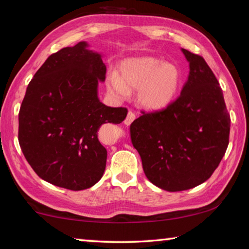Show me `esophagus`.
Listing matches in <instances>:
<instances>
[{
  "label": "esophagus",
  "mask_w": 249,
  "mask_h": 249,
  "mask_svg": "<svg viewBox=\"0 0 249 249\" xmlns=\"http://www.w3.org/2000/svg\"><path fill=\"white\" fill-rule=\"evenodd\" d=\"M135 119H136V116H135V113L132 112V111H129V112L127 113V116H126L124 123H125L126 125H130V124L133 123Z\"/></svg>",
  "instance_id": "esophagus-1"
}]
</instances>
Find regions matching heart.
<instances>
[{
    "label": "heart",
    "instance_id": "obj_1",
    "mask_svg": "<svg viewBox=\"0 0 249 249\" xmlns=\"http://www.w3.org/2000/svg\"><path fill=\"white\" fill-rule=\"evenodd\" d=\"M181 81V71L172 62L154 57H132L122 61L120 74L109 73L105 83L108 93L121 100L128 98L130 89H138V103L150 111H160L174 102Z\"/></svg>",
    "mask_w": 249,
    "mask_h": 249
}]
</instances>
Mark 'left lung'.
Segmentation results:
<instances>
[{
  "mask_svg": "<svg viewBox=\"0 0 249 249\" xmlns=\"http://www.w3.org/2000/svg\"><path fill=\"white\" fill-rule=\"evenodd\" d=\"M189 75L181 94L166 109L142 113L130 137L151 183L176 192L208 180L229 145L231 119L213 71L197 54L181 48Z\"/></svg>",
  "mask_w": 249,
  "mask_h": 249,
  "instance_id": "obj_1",
  "label": "left lung"
}]
</instances>
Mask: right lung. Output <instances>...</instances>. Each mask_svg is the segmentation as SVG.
I'll list each match as a JSON object with an SVG mask.
<instances>
[{"label":"right lung","instance_id":"1","mask_svg":"<svg viewBox=\"0 0 249 249\" xmlns=\"http://www.w3.org/2000/svg\"><path fill=\"white\" fill-rule=\"evenodd\" d=\"M102 57L87 41L59 50L34 75L20 105V148L34 171L57 187L83 190L102 178L107 151L99 129L127 115L99 99L107 73Z\"/></svg>","mask_w":249,"mask_h":249}]
</instances>
